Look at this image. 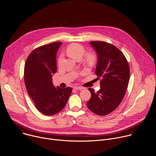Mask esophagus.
I'll return each instance as SVG.
<instances>
[{
  "label": "esophagus",
  "mask_w": 156,
  "mask_h": 156,
  "mask_svg": "<svg viewBox=\"0 0 156 156\" xmlns=\"http://www.w3.org/2000/svg\"><path fill=\"white\" fill-rule=\"evenodd\" d=\"M74 89H75V90H83L84 88L81 87H75L74 88Z\"/></svg>",
  "instance_id": "34e87169"
}]
</instances>
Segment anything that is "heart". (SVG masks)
Here are the masks:
<instances>
[{"label":"heart","mask_w":156,"mask_h":156,"mask_svg":"<svg viewBox=\"0 0 156 156\" xmlns=\"http://www.w3.org/2000/svg\"><path fill=\"white\" fill-rule=\"evenodd\" d=\"M84 52H85V48H84V47L81 44L76 43L70 44L66 48V54L69 57L75 60H81ZM62 59V56L60 55L58 59V65H60ZM83 60L85 65L88 66H94L97 63L98 58L95 53L92 52H88L84 55Z\"/></svg>","instance_id":"b5f03b06"}]
</instances>
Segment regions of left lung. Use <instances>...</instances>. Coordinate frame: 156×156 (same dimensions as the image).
Masks as SVG:
<instances>
[{"label": "left lung", "mask_w": 156, "mask_h": 156, "mask_svg": "<svg viewBox=\"0 0 156 156\" xmlns=\"http://www.w3.org/2000/svg\"><path fill=\"white\" fill-rule=\"evenodd\" d=\"M90 44L98 55L95 73L100 80V90L88 88L91 96L88 109L96 115L105 116L115 110L122 101L128 86L130 70L125 56L115 45L102 41Z\"/></svg>", "instance_id": "8db88e82"}]
</instances>
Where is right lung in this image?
I'll list each match as a JSON object with an SVG mask.
<instances>
[{
	"label": "right lung",
	"instance_id": "obj_1",
	"mask_svg": "<svg viewBox=\"0 0 156 156\" xmlns=\"http://www.w3.org/2000/svg\"><path fill=\"white\" fill-rule=\"evenodd\" d=\"M62 42L56 41L34 50L24 68V81L28 94L42 114H57L65 106L72 88L54 87L52 76L56 72V55Z\"/></svg>",
	"mask_w": 156,
	"mask_h": 156
}]
</instances>
